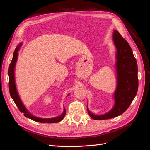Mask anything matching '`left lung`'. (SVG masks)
Segmentation results:
<instances>
[{
  "label": "left lung",
  "instance_id": "8db88e82",
  "mask_svg": "<svg viewBox=\"0 0 150 150\" xmlns=\"http://www.w3.org/2000/svg\"><path fill=\"white\" fill-rule=\"evenodd\" d=\"M113 40L117 49V88L115 93V104L106 114L94 115L87 110L90 117L95 120H108L121 115L129 108L138 89V66L129 44L116 30L113 33Z\"/></svg>",
  "mask_w": 150,
  "mask_h": 150
}]
</instances>
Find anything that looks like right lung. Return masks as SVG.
<instances>
[{
    "instance_id": "1",
    "label": "right lung",
    "mask_w": 150,
    "mask_h": 150,
    "mask_svg": "<svg viewBox=\"0 0 150 150\" xmlns=\"http://www.w3.org/2000/svg\"><path fill=\"white\" fill-rule=\"evenodd\" d=\"M19 46H17L15 51L14 52H13V58L12 59V61L11 62V64L9 65V67H8V76H9V83H8V88H9V93L11 94V98L13 99V101L16 103V106H17L18 109H19L21 112H23L24 115L28 117V118H30L31 120H33L35 121L39 122H48V123H54V122H58L61 121L64 117L66 115V110L64 109V112H63L62 114L56 117H53V118H48V119H44V118H39V117H37L35 116H34L33 115H32L28 111V110H26L25 106L23 105V104L21 102L20 98L18 95V93L17 92L16 90V84H15V78H14V67L16 66V62L17 59V51H19Z\"/></svg>"
}]
</instances>
